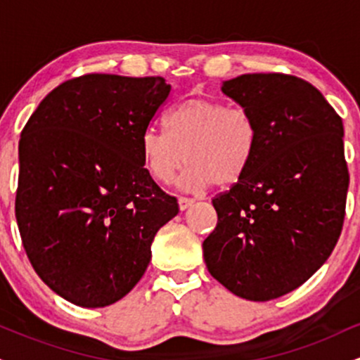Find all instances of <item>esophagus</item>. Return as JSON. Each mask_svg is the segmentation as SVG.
Wrapping results in <instances>:
<instances>
[{
    "instance_id": "34e87169",
    "label": "esophagus",
    "mask_w": 360,
    "mask_h": 360,
    "mask_svg": "<svg viewBox=\"0 0 360 360\" xmlns=\"http://www.w3.org/2000/svg\"><path fill=\"white\" fill-rule=\"evenodd\" d=\"M177 203H179V210L181 212H184V210H188L189 206L194 203L193 198H186V196H179V200H177Z\"/></svg>"
}]
</instances>
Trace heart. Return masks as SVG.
Returning a JSON list of instances; mask_svg holds the SVG:
<instances>
[{
  "mask_svg": "<svg viewBox=\"0 0 360 360\" xmlns=\"http://www.w3.org/2000/svg\"><path fill=\"white\" fill-rule=\"evenodd\" d=\"M166 125L167 131L150 127L140 139L143 164L159 183H171L186 159L179 186L188 191L235 184L254 162L259 131L247 110L189 98L169 113Z\"/></svg>",
  "mask_w": 360,
  "mask_h": 360,
  "instance_id": "b5f03b06",
  "label": "heart"
}]
</instances>
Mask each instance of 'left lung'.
Masks as SVG:
<instances>
[{"label":"left lung","mask_w":360,"mask_h":360,"mask_svg":"<svg viewBox=\"0 0 360 360\" xmlns=\"http://www.w3.org/2000/svg\"><path fill=\"white\" fill-rule=\"evenodd\" d=\"M223 94L254 118L257 152L247 174L213 200L203 242L210 274L250 301L307 283L340 237L349 189L344 125L323 94L288 74H242Z\"/></svg>","instance_id":"8db88e82"}]
</instances>
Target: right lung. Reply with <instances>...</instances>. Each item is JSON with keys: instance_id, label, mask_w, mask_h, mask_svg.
I'll return each instance as SVG.
<instances>
[{"instance_id": "1", "label": "right lung", "mask_w": 360, "mask_h": 360, "mask_svg": "<svg viewBox=\"0 0 360 360\" xmlns=\"http://www.w3.org/2000/svg\"><path fill=\"white\" fill-rule=\"evenodd\" d=\"M169 93L159 76L86 74L51 91L22 130L16 223L39 278L69 303L103 308L128 295L179 213L140 150Z\"/></svg>"}]
</instances>
